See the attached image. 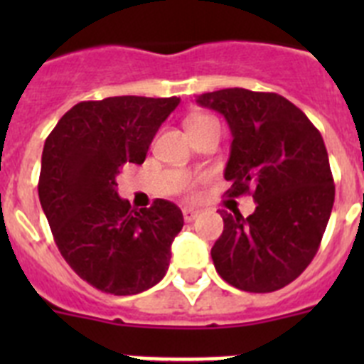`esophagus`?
Returning a JSON list of instances; mask_svg holds the SVG:
<instances>
[{"instance_id":"34e87169","label":"esophagus","mask_w":364,"mask_h":364,"mask_svg":"<svg viewBox=\"0 0 364 364\" xmlns=\"http://www.w3.org/2000/svg\"><path fill=\"white\" fill-rule=\"evenodd\" d=\"M182 215H184L186 222H193L198 215H200V211L195 210V208H184V210H182Z\"/></svg>"}]
</instances>
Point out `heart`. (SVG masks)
Returning a JSON list of instances; mask_svg holds the SVG:
<instances>
[{
  "mask_svg": "<svg viewBox=\"0 0 364 364\" xmlns=\"http://www.w3.org/2000/svg\"><path fill=\"white\" fill-rule=\"evenodd\" d=\"M205 118H208V117L193 118V120L189 122V124H195V122H198V120H205ZM186 193H188L189 197H193V195H195V182H188V184H186Z\"/></svg>",
  "mask_w": 364,
  "mask_h": 364,
  "instance_id": "heart-1",
  "label": "heart"
}]
</instances>
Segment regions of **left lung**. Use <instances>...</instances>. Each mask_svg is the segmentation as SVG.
Masks as SVG:
<instances>
[{
    "instance_id": "obj_1",
    "label": "left lung",
    "mask_w": 364,
    "mask_h": 364,
    "mask_svg": "<svg viewBox=\"0 0 364 364\" xmlns=\"http://www.w3.org/2000/svg\"><path fill=\"white\" fill-rule=\"evenodd\" d=\"M197 104L224 114L233 134L226 195L247 193L257 202L246 218L220 211L224 231L211 247L215 268L239 290H281L308 268L332 213L336 186L323 136L277 92L233 87L200 95Z\"/></svg>"
}]
</instances>
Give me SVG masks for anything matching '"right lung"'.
<instances>
[{"label": "right lung", "mask_w": 364, "mask_h": 364, "mask_svg": "<svg viewBox=\"0 0 364 364\" xmlns=\"http://www.w3.org/2000/svg\"><path fill=\"white\" fill-rule=\"evenodd\" d=\"M180 98L112 96L80 102L45 140L38 182L41 208L67 264L96 290L134 295L160 282L184 226L178 205L156 198L131 210L117 175L142 164Z\"/></svg>", "instance_id": "right-lung-1"}]
</instances>
